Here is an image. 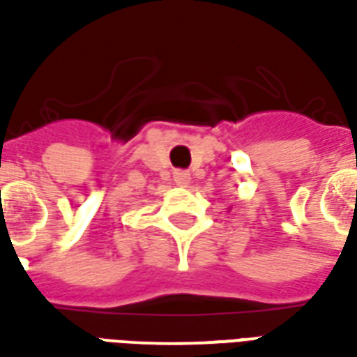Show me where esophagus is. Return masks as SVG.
Segmentation results:
<instances>
[{
  "instance_id": "1",
  "label": "esophagus",
  "mask_w": 357,
  "mask_h": 357,
  "mask_svg": "<svg viewBox=\"0 0 357 357\" xmlns=\"http://www.w3.org/2000/svg\"><path fill=\"white\" fill-rule=\"evenodd\" d=\"M174 181H176L178 185H187V183L191 181V176H189V172L185 170H176L174 172Z\"/></svg>"
}]
</instances>
